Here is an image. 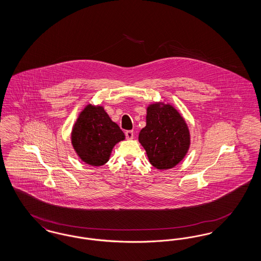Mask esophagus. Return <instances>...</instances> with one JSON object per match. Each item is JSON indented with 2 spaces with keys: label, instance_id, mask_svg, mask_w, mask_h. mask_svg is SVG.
I'll use <instances>...</instances> for the list:
<instances>
[{
  "label": "esophagus",
  "instance_id": "1",
  "mask_svg": "<svg viewBox=\"0 0 261 261\" xmlns=\"http://www.w3.org/2000/svg\"><path fill=\"white\" fill-rule=\"evenodd\" d=\"M125 136H126V138H127L128 140H131V139L134 138V132L131 131V130L126 131V132H125Z\"/></svg>",
  "mask_w": 261,
  "mask_h": 261
}]
</instances>
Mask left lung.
I'll list each match as a JSON object with an SVG mask.
<instances>
[{
	"mask_svg": "<svg viewBox=\"0 0 261 261\" xmlns=\"http://www.w3.org/2000/svg\"><path fill=\"white\" fill-rule=\"evenodd\" d=\"M149 162L160 170L173 168L184 160L191 145L184 117L172 105L155 101L148 106L146 126L139 133Z\"/></svg>",
	"mask_w": 261,
	"mask_h": 261,
	"instance_id": "obj_1",
	"label": "left lung"
}]
</instances>
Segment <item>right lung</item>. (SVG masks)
<instances>
[{"label": "right lung", "instance_id": "right-lung-1", "mask_svg": "<svg viewBox=\"0 0 261 261\" xmlns=\"http://www.w3.org/2000/svg\"><path fill=\"white\" fill-rule=\"evenodd\" d=\"M70 139L82 162L101 166L110 161L114 146L125 140V135L102 106L89 103L79 113Z\"/></svg>", "mask_w": 261, "mask_h": 261}]
</instances>
